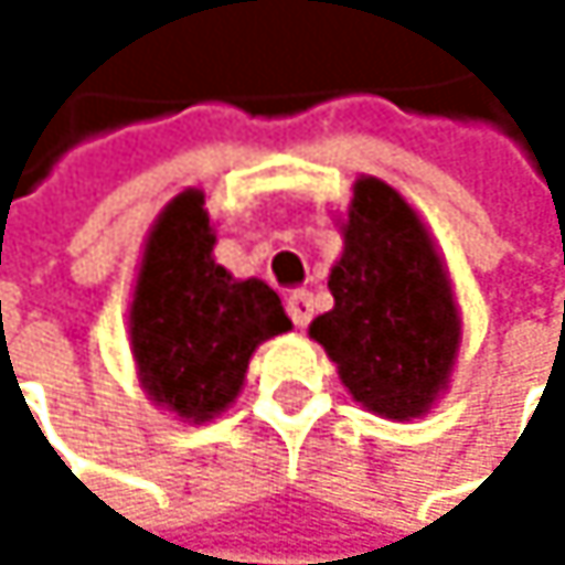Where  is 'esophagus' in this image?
<instances>
[{
	"instance_id": "obj_1",
	"label": "esophagus",
	"mask_w": 565,
	"mask_h": 565,
	"mask_svg": "<svg viewBox=\"0 0 565 565\" xmlns=\"http://www.w3.org/2000/svg\"><path fill=\"white\" fill-rule=\"evenodd\" d=\"M285 308H288V315H291V321L298 328H305L311 321V315H315V301H311L308 291H291L288 301H285Z\"/></svg>"
}]
</instances>
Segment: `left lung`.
<instances>
[{
    "label": "left lung",
    "instance_id": "left-lung-1",
    "mask_svg": "<svg viewBox=\"0 0 565 565\" xmlns=\"http://www.w3.org/2000/svg\"><path fill=\"white\" fill-rule=\"evenodd\" d=\"M328 288L334 308L311 324V338L344 388L379 415H422L452 372L459 315L422 221L388 183L358 180Z\"/></svg>",
    "mask_w": 565,
    "mask_h": 565
}]
</instances>
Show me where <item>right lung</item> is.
<instances>
[{"label": "right lung", "instance_id": "add662e5", "mask_svg": "<svg viewBox=\"0 0 565 565\" xmlns=\"http://www.w3.org/2000/svg\"><path fill=\"white\" fill-rule=\"evenodd\" d=\"M214 241L204 196L180 193L147 241L130 308L143 388L193 422L224 412L254 348L291 328L264 280H234L211 257Z\"/></svg>", "mask_w": 565, "mask_h": 565}]
</instances>
